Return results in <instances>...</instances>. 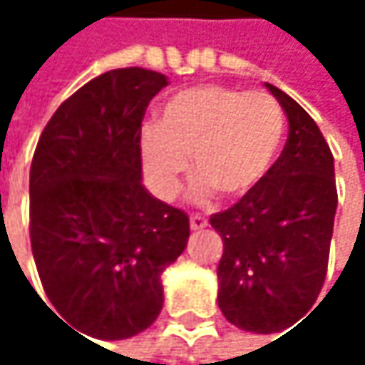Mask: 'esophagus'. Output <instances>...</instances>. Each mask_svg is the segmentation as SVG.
<instances>
[{"label":"esophagus","instance_id":"34e87169","mask_svg":"<svg viewBox=\"0 0 365 365\" xmlns=\"http://www.w3.org/2000/svg\"><path fill=\"white\" fill-rule=\"evenodd\" d=\"M207 226H209L207 217H202V215H198V213L190 215V228H192V230H202V228H207Z\"/></svg>","mask_w":365,"mask_h":365}]
</instances>
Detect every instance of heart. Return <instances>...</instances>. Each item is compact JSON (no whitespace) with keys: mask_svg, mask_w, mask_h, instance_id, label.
Instances as JSON below:
<instances>
[{"mask_svg":"<svg viewBox=\"0 0 365 365\" xmlns=\"http://www.w3.org/2000/svg\"><path fill=\"white\" fill-rule=\"evenodd\" d=\"M285 137L279 101L262 91L198 86L171 97L158 122L141 128V165L150 190L171 200L190 169L194 202L217 194L237 200L270 173Z\"/></svg>","mask_w":365,"mask_h":365,"instance_id":"b5f03b06","label":"heart"}]
</instances>
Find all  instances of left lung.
Listing matches in <instances>:
<instances>
[{"label":"left lung","mask_w":365,"mask_h":365,"mask_svg":"<svg viewBox=\"0 0 365 365\" xmlns=\"http://www.w3.org/2000/svg\"><path fill=\"white\" fill-rule=\"evenodd\" d=\"M266 88L289 122L285 148L254 192L209 220L224 241L217 304L232 326L255 334L289 328L315 304L338 205L319 126L289 95Z\"/></svg>","instance_id":"8db88e82"}]
</instances>
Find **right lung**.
<instances>
[{
	"mask_svg": "<svg viewBox=\"0 0 365 365\" xmlns=\"http://www.w3.org/2000/svg\"><path fill=\"white\" fill-rule=\"evenodd\" d=\"M167 84L141 67L101 73L37 141L31 250L48 300L78 334L122 340L150 328L165 300L160 274L185 250L187 215L141 183L143 113Z\"/></svg>",
	"mask_w": 365,
	"mask_h": 365,
	"instance_id": "1",
	"label": "right lung"
}]
</instances>
